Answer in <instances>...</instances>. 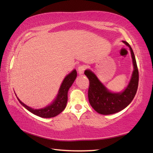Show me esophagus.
I'll use <instances>...</instances> for the list:
<instances>
[{
	"instance_id": "obj_1",
	"label": "esophagus",
	"mask_w": 153,
	"mask_h": 153,
	"mask_svg": "<svg viewBox=\"0 0 153 153\" xmlns=\"http://www.w3.org/2000/svg\"><path fill=\"white\" fill-rule=\"evenodd\" d=\"M86 68H87V67L86 65H79L78 67V68H77V71H78L79 74L81 75V74H84L85 69H86Z\"/></svg>"
}]
</instances>
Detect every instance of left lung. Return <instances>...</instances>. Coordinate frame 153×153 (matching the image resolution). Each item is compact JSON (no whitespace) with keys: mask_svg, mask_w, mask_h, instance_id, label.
Here are the masks:
<instances>
[{"mask_svg":"<svg viewBox=\"0 0 153 153\" xmlns=\"http://www.w3.org/2000/svg\"><path fill=\"white\" fill-rule=\"evenodd\" d=\"M123 42L130 49L134 67L130 82L123 92H110L100 82L94 73L90 70L84 72L90 82L88 92L90 104L97 112L102 115H111L123 110L132 101L138 90L139 74L135 56L130 45L126 41Z\"/></svg>","mask_w":153,"mask_h":153,"instance_id":"1","label":"left lung"}]
</instances>
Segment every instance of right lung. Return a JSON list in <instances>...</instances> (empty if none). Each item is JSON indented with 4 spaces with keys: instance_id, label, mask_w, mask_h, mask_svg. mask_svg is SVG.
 Wrapping results in <instances>:
<instances>
[{
    "instance_id": "1",
    "label": "right lung",
    "mask_w": 153,
    "mask_h": 153,
    "mask_svg": "<svg viewBox=\"0 0 153 153\" xmlns=\"http://www.w3.org/2000/svg\"><path fill=\"white\" fill-rule=\"evenodd\" d=\"M77 77V71L74 70L71 72L70 74L65 77L64 79L63 83H62L57 97L51 105L48 106L45 108H40V109H33L30 108L28 106L24 104L20 100L17 98L18 100L24 107L27 109L31 113L34 114L36 115L39 116L44 118H51L54 117L59 115L63 111L66 107L67 102V93L69 88L71 86L74 80L76 79Z\"/></svg>"
}]
</instances>
